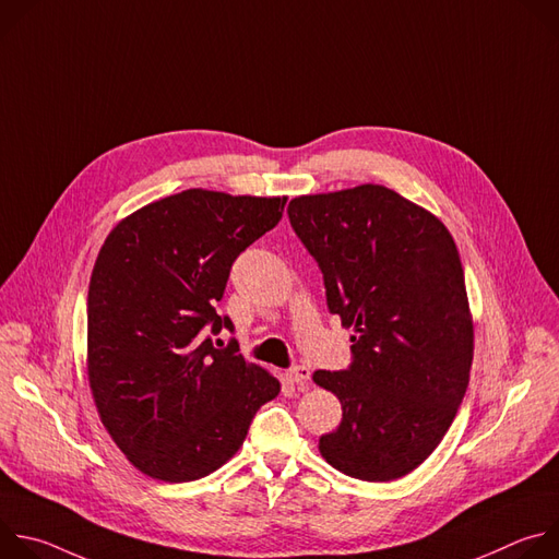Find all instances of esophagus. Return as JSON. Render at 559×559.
Listing matches in <instances>:
<instances>
[{"mask_svg":"<svg viewBox=\"0 0 559 559\" xmlns=\"http://www.w3.org/2000/svg\"><path fill=\"white\" fill-rule=\"evenodd\" d=\"M285 376H287L292 382H296L300 389H307L309 378H311V371H309L307 365H294Z\"/></svg>","mask_w":559,"mask_h":559,"instance_id":"obj_1","label":"esophagus"}]
</instances>
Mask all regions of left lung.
I'll list each match as a JSON object with an SVG mask.
<instances>
[{
  "instance_id": "8db88e82",
  "label": "left lung",
  "mask_w": 559,
  "mask_h": 559,
  "mask_svg": "<svg viewBox=\"0 0 559 559\" xmlns=\"http://www.w3.org/2000/svg\"><path fill=\"white\" fill-rule=\"evenodd\" d=\"M287 214L323 274L328 309L354 328L349 367L313 373L343 405L318 449L358 480H395L440 444L468 386L473 323L453 236L371 183L298 197Z\"/></svg>"
}]
</instances>
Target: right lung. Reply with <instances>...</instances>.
Instances as JSON below:
<instances>
[{
    "mask_svg": "<svg viewBox=\"0 0 559 559\" xmlns=\"http://www.w3.org/2000/svg\"><path fill=\"white\" fill-rule=\"evenodd\" d=\"M287 199L186 190L123 218L88 289V378L102 423L150 477L192 483L241 449L281 384L246 362L218 316L238 254L270 231Z\"/></svg>",
    "mask_w": 559,
    "mask_h": 559,
    "instance_id": "obj_1",
    "label": "right lung"
}]
</instances>
